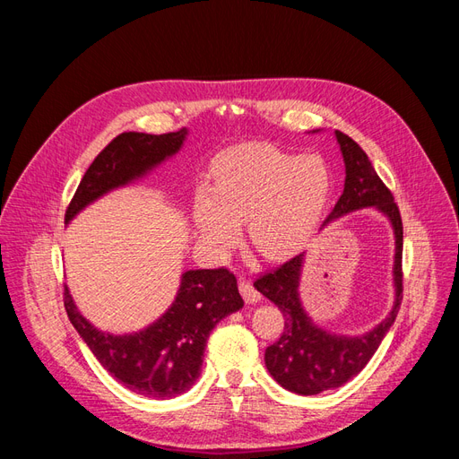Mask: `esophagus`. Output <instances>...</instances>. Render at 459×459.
<instances>
[{"label": "esophagus", "mask_w": 459, "mask_h": 459, "mask_svg": "<svg viewBox=\"0 0 459 459\" xmlns=\"http://www.w3.org/2000/svg\"><path fill=\"white\" fill-rule=\"evenodd\" d=\"M239 290H241L243 299H245L248 304H255V302L260 300V293L255 289V285H253L251 281L245 280V277H241V280H239Z\"/></svg>", "instance_id": "1"}]
</instances>
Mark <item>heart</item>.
<instances>
[{
    "instance_id": "1",
    "label": "heart",
    "mask_w": 459,
    "mask_h": 459,
    "mask_svg": "<svg viewBox=\"0 0 459 459\" xmlns=\"http://www.w3.org/2000/svg\"><path fill=\"white\" fill-rule=\"evenodd\" d=\"M331 195L324 159L297 157L268 143H243L214 160V187L195 193L193 218L201 239L218 253L239 241V224L256 251L283 258L307 243Z\"/></svg>"
}]
</instances>
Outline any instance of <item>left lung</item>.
<instances>
[{"label":"left lung","instance_id":"obj_1","mask_svg":"<svg viewBox=\"0 0 459 459\" xmlns=\"http://www.w3.org/2000/svg\"><path fill=\"white\" fill-rule=\"evenodd\" d=\"M337 143L344 160V191L325 224L359 208L375 206L391 221L394 231V304L383 322L358 337L335 335L317 327L300 304L299 283L304 255L290 258L280 268L260 275L256 290L281 310L285 327L281 337L270 344L264 362L272 377L283 388L297 394H319L351 381L366 368L379 349L381 341L394 324L402 300V218L393 193L381 182L364 149L352 137L335 130ZM324 224V226H325Z\"/></svg>","mask_w":459,"mask_h":459}]
</instances>
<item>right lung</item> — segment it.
I'll list each match as a JSON object with an SVG mask.
<instances>
[{
    "mask_svg": "<svg viewBox=\"0 0 459 459\" xmlns=\"http://www.w3.org/2000/svg\"><path fill=\"white\" fill-rule=\"evenodd\" d=\"M187 130L170 134L124 132L90 164L66 208L68 224L105 193L132 184L182 149ZM65 310L100 364L130 391L149 398H174L201 375L204 346L220 319L243 308L238 280L228 268L182 273L176 300L149 327L113 335L82 316L65 287Z\"/></svg>",
    "mask_w": 459,
    "mask_h": 459,
    "instance_id": "right-lung-1",
    "label": "right lung"
}]
</instances>
